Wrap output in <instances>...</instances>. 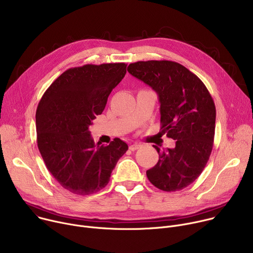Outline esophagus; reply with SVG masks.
Here are the masks:
<instances>
[{
  "label": "esophagus",
  "mask_w": 253,
  "mask_h": 253,
  "mask_svg": "<svg viewBox=\"0 0 253 253\" xmlns=\"http://www.w3.org/2000/svg\"><path fill=\"white\" fill-rule=\"evenodd\" d=\"M140 147H141V145H139V144H132V145L129 146V150L130 151H135V150H138Z\"/></svg>",
  "instance_id": "esophagus-1"
}]
</instances>
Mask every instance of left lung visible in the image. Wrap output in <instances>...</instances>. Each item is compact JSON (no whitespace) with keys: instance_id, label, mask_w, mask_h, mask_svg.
Segmentation results:
<instances>
[{"instance_id":"1","label":"left lung","mask_w":253,"mask_h":253,"mask_svg":"<svg viewBox=\"0 0 253 253\" xmlns=\"http://www.w3.org/2000/svg\"><path fill=\"white\" fill-rule=\"evenodd\" d=\"M127 72L158 94L161 128L175 147L154 146L159 160L147 177L164 191L180 190L196 180L208 163L215 137L216 107L198 76L171 61L137 62Z\"/></svg>"}]
</instances>
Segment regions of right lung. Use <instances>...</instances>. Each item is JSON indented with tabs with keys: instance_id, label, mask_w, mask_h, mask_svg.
Wrapping results in <instances>:
<instances>
[{
	"instance_id": "1",
	"label": "right lung",
	"mask_w": 253,
	"mask_h": 253,
	"mask_svg": "<svg viewBox=\"0 0 253 253\" xmlns=\"http://www.w3.org/2000/svg\"><path fill=\"white\" fill-rule=\"evenodd\" d=\"M125 63L85 65L64 72L36 109L37 146L46 168L64 188L88 196L104 188L128 149L115 138L95 144L89 126L105 108L112 89L126 73Z\"/></svg>"
}]
</instances>
